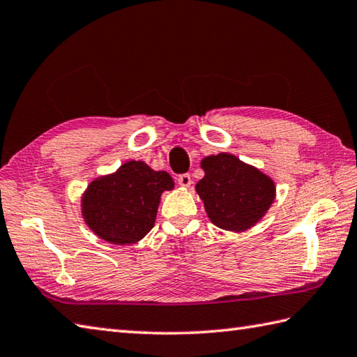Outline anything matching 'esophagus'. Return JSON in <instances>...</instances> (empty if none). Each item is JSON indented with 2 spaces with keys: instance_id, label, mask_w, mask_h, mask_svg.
Returning <instances> with one entry per match:
<instances>
[{
  "instance_id": "34e87169",
  "label": "esophagus",
  "mask_w": 357,
  "mask_h": 357,
  "mask_svg": "<svg viewBox=\"0 0 357 357\" xmlns=\"http://www.w3.org/2000/svg\"><path fill=\"white\" fill-rule=\"evenodd\" d=\"M177 181H178L180 186L188 188V186H191L192 178H191V176H189V174H180V176L177 177Z\"/></svg>"
}]
</instances>
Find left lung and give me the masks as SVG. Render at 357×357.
I'll list each match as a JSON object with an SVG mask.
<instances>
[{
	"mask_svg": "<svg viewBox=\"0 0 357 357\" xmlns=\"http://www.w3.org/2000/svg\"><path fill=\"white\" fill-rule=\"evenodd\" d=\"M205 169L195 189L215 227L245 231L256 225L271 206L275 188L259 169L229 154L206 157Z\"/></svg>",
	"mask_w": 357,
	"mask_h": 357,
	"instance_id": "1",
	"label": "left lung"
}]
</instances>
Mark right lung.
<instances>
[{
    "instance_id": "obj_1",
    "label": "right lung",
    "mask_w": 357,
    "mask_h": 357,
    "mask_svg": "<svg viewBox=\"0 0 357 357\" xmlns=\"http://www.w3.org/2000/svg\"><path fill=\"white\" fill-rule=\"evenodd\" d=\"M172 188L168 172L152 171L143 162H128L112 176L92 181L87 188L84 220L106 242L135 243L154 227L160 195Z\"/></svg>"
}]
</instances>
